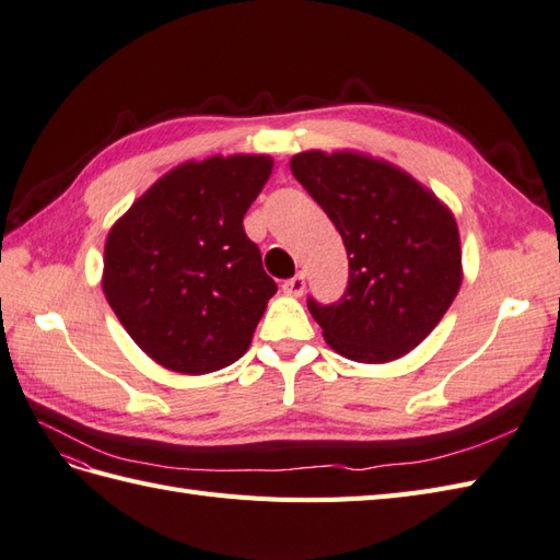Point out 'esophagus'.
<instances>
[{"instance_id":"esophagus-1","label":"esophagus","mask_w":560,"mask_h":560,"mask_svg":"<svg viewBox=\"0 0 560 560\" xmlns=\"http://www.w3.org/2000/svg\"><path fill=\"white\" fill-rule=\"evenodd\" d=\"M281 289L285 295H295V298L303 295L305 293V275H295L293 279H285Z\"/></svg>"}]
</instances>
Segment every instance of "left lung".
Wrapping results in <instances>:
<instances>
[{
	"label": "left lung",
	"mask_w": 560,
	"mask_h": 560,
	"mask_svg": "<svg viewBox=\"0 0 560 560\" xmlns=\"http://www.w3.org/2000/svg\"><path fill=\"white\" fill-rule=\"evenodd\" d=\"M291 172L336 224L350 260L338 303L307 300L314 322L352 362L399 360L440 324L462 285L452 210L405 170L357 151H303Z\"/></svg>",
	"instance_id": "8db88e82"
}]
</instances>
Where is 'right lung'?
Here are the masks:
<instances>
[{
    "instance_id": "add662e5",
    "label": "right lung",
    "mask_w": 560,
    "mask_h": 560,
    "mask_svg": "<svg viewBox=\"0 0 560 560\" xmlns=\"http://www.w3.org/2000/svg\"><path fill=\"white\" fill-rule=\"evenodd\" d=\"M269 155H212L182 163L110 226L104 293L153 362L210 374L250 348L277 283L243 214L267 184Z\"/></svg>"
}]
</instances>
